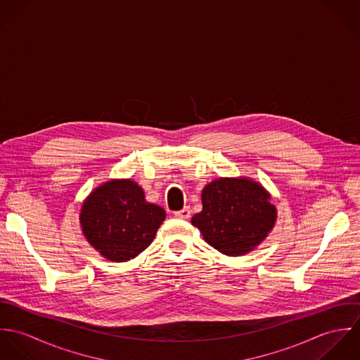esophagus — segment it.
Listing matches in <instances>:
<instances>
[{"mask_svg":"<svg viewBox=\"0 0 360 360\" xmlns=\"http://www.w3.org/2000/svg\"><path fill=\"white\" fill-rule=\"evenodd\" d=\"M190 214H191V210H190L188 206H186V207H183V209L174 212V216H176L177 219H188Z\"/></svg>","mask_w":360,"mask_h":360,"instance_id":"34e87169","label":"esophagus"}]
</instances>
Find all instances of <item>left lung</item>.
Returning a JSON list of instances; mask_svg holds the SVG:
<instances>
[{
    "label": "left lung",
    "mask_w": 360,
    "mask_h": 360,
    "mask_svg": "<svg viewBox=\"0 0 360 360\" xmlns=\"http://www.w3.org/2000/svg\"><path fill=\"white\" fill-rule=\"evenodd\" d=\"M202 210L191 219L219 252L240 257L264 240L276 221L269 193L248 179H219L202 191Z\"/></svg>",
    "instance_id": "8db88e82"
}]
</instances>
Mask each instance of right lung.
Instances as JSON below:
<instances>
[{
  "instance_id": "obj_1",
  "label": "right lung",
  "mask_w": 360,
  "mask_h": 360,
  "mask_svg": "<svg viewBox=\"0 0 360 360\" xmlns=\"http://www.w3.org/2000/svg\"><path fill=\"white\" fill-rule=\"evenodd\" d=\"M160 206L148 204L144 191L131 180H112L84 201L80 223L89 243L112 262L141 254L165 220Z\"/></svg>"
}]
</instances>
